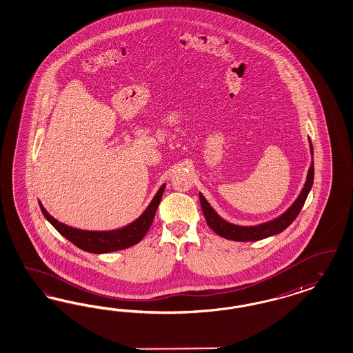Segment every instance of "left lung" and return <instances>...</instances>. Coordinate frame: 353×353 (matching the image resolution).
Listing matches in <instances>:
<instances>
[{"mask_svg":"<svg viewBox=\"0 0 353 353\" xmlns=\"http://www.w3.org/2000/svg\"><path fill=\"white\" fill-rule=\"evenodd\" d=\"M309 142H310V151L313 155V145H312V141H309ZM313 180H314V163L312 160L310 168L307 172V177H306V183H305L301 193L294 201V203L279 218L265 223V224H261V225H256V227L234 225L232 223L221 219L219 215L215 212V210L208 205L206 198L201 193H199V202H201L202 211L206 218L208 227L215 233H218L224 239L233 240V241H258V240L266 239L272 234H278L280 232L284 231L292 221L297 218V215L300 214L301 208L304 206L305 201L307 198V194L313 186Z\"/></svg>","mask_w":353,"mask_h":353,"instance_id":"obj_1","label":"left lung"}]
</instances>
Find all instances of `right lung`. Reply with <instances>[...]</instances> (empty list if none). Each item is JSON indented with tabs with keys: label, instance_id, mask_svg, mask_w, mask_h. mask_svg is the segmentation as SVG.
Masks as SVG:
<instances>
[{
	"label": "right lung",
	"instance_id": "right-lung-1",
	"mask_svg": "<svg viewBox=\"0 0 353 353\" xmlns=\"http://www.w3.org/2000/svg\"><path fill=\"white\" fill-rule=\"evenodd\" d=\"M164 189H165V183L161 185L158 193L155 194L154 199L147 207L146 211L138 219L133 221L132 224L120 228V230H114V231L97 232L77 230V228L69 227L63 223H60L59 220L54 219L53 216L49 215L48 211L40 202H39V205H40V210L44 214V216L57 231L61 233L65 239H68L70 243H74L75 246H78L79 249H82L85 252L103 254V253H110V252H117V250L130 248L135 243H139L145 237V234L150 230V227L154 221L155 212H157L159 203L161 201Z\"/></svg>",
	"mask_w": 353,
	"mask_h": 353
}]
</instances>
